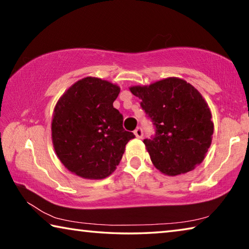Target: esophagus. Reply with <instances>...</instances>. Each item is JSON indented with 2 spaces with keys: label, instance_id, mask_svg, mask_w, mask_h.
I'll return each instance as SVG.
<instances>
[{
  "label": "esophagus",
  "instance_id": "esophagus-1",
  "mask_svg": "<svg viewBox=\"0 0 249 249\" xmlns=\"http://www.w3.org/2000/svg\"><path fill=\"white\" fill-rule=\"evenodd\" d=\"M134 134H135V136H136L137 138H142V135H144V132H142V127H137L136 129L134 130Z\"/></svg>",
  "mask_w": 249,
  "mask_h": 249
}]
</instances>
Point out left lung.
Returning <instances> with one entry per match:
<instances>
[{"instance_id": "1", "label": "left lung", "mask_w": 249, "mask_h": 249, "mask_svg": "<svg viewBox=\"0 0 249 249\" xmlns=\"http://www.w3.org/2000/svg\"><path fill=\"white\" fill-rule=\"evenodd\" d=\"M129 90L142 100L141 107L155 126L154 137L144 140L154 166L167 176H178L200 165L214 129L210 107L200 92L175 77Z\"/></svg>"}]
</instances>
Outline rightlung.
Masks as SVG:
<instances>
[{"label":"right lung","instance_id":"1","mask_svg":"<svg viewBox=\"0 0 249 249\" xmlns=\"http://www.w3.org/2000/svg\"><path fill=\"white\" fill-rule=\"evenodd\" d=\"M120 87L87 77L72 84L53 109L52 138L64 166L84 179H104L119 166L135 135L123 128V115L113 107Z\"/></svg>","mask_w":249,"mask_h":249}]
</instances>
